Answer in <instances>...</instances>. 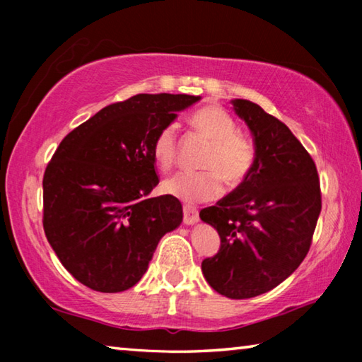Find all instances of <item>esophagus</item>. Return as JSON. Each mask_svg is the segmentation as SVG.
Here are the masks:
<instances>
[{
  "label": "esophagus",
  "instance_id": "esophagus-1",
  "mask_svg": "<svg viewBox=\"0 0 362 362\" xmlns=\"http://www.w3.org/2000/svg\"><path fill=\"white\" fill-rule=\"evenodd\" d=\"M198 211H196V207L193 206H183V223L185 225H193L198 222Z\"/></svg>",
  "mask_w": 362,
  "mask_h": 362
}]
</instances>
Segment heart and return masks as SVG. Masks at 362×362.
Segmentation results:
<instances>
[{"mask_svg": "<svg viewBox=\"0 0 362 362\" xmlns=\"http://www.w3.org/2000/svg\"><path fill=\"white\" fill-rule=\"evenodd\" d=\"M192 126L211 140L201 166V173H179L163 182V189L185 203H204L216 199L223 192V179L238 185L250 174L255 164V146L244 134L238 132L236 122L220 107H204L192 115ZM151 151L163 170H170L179 156V136L175 122L163 126L153 137Z\"/></svg>", "mask_w": 362, "mask_h": 362, "instance_id": "1", "label": "heart"}]
</instances>
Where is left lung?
Masks as SVG:
<instances>
[{"label": "left lung", "instance_id": "obj_1", "mask_svg": "<svg viewBox=\"0 0 362 362\" xmlns=\"http://www.w3.org/2000/svg\"><path fill=\"white\" fill-rule=\"evenodd\" d=\"M255 142L250 174L199 212L218 231L220 249L201 263L214 291L235 300L272 291L308 254L321 212L317 169L283 121L254 102L233 100Z\"/></svg>", "mask_w": 362, "mask_h": 362}]
</instances>
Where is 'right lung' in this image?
<instances>
[{"label": "right lung", "mask_w": 362, "mask_h": 362, "mask_svg": "<svg viewBox=\"0 0 362 362\" xmlns=\"http://www.w3.org/2000/svg\"><path fill=\"white\" fill-rule=\"evenodd\" d=\"M187 94H139L102 108L66 134L42 177V226L73 278L97 292H122L144 276L168 231L182 222L175 196L148 198L159 183L153 137Z\"/></svg>", "instance_id": "right-lung-1"}]
</instances>
